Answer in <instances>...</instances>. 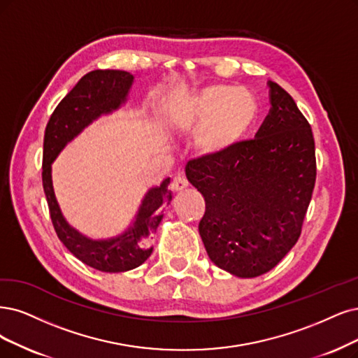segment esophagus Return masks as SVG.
Listing matches in <instances>:
<instances>
[{"mask_svg": "<svg viewBox=\"0 0 358 358\" xmlns=\"http://www.w3.org/2000/svg\"><path fill=\"white\" fill-rule=\"evenodd\" d=\"M187 186H189V181H187V178L184 177L182 174L176 176V177H174V180L171 181V189L174 190V192H178V190L186 189Z\"/></svg>", "mask_w": 358, "mask_h": 358, "instance_id": "1", "label": "esophagus"}]
</instances>
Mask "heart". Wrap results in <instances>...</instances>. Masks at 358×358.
<instances>
[{
    "label": "heart",
    "mask_w": 358,
    "mask_h": 358,
    "mask_svg": "<svg viewBox=\"0 0 358 358\" xmlns=\"http://www.w3.org/2000/svg\"><path fill=\"white\" fill-rule=\"evenodd\" d=\"M259 115L252 92L236 85L215 84L194 92L172 115L180 129H199V144L206 153L220 155L239 143Z\"/></svg>",
    "instance_id": "heart-1"
}]
</instances>
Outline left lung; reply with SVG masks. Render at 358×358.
Here are the masks:
<instances>
[{
	"instance_id": "left-lung-1",
	"label": "left lung",
	"mask_w": 358,
	"mask_h": 358,
	"mask_svg": "<svg viewBox=\"0 0 358 358\" xmlns=\"http://www.w3.org/2000/svg\"><path fill=\"white\" fill-rule=\"evenodd\" d=\"M268 87L271 108L254 140L186 166L205 199L199 233L206 252L237 277L270 271L295 246L317 176L308 121L287 91Z\"/></svg>"
}]
</instances>
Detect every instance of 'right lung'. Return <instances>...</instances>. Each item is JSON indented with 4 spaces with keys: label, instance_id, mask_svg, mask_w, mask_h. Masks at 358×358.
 <instances>
[{
    "label": "right lung",
    "instance_id": "add662e5",
    "mask_svg": "<svg viewBox=\"0 0 358 358\" xmlns=\"http://www.w3.org/2000/svg\"><path fill=\"white\" fill-rule=\"evenodd\" d=\"M125 71H91L79 79L51 113L44 134L43 187L50 217L57 237L71 252L87 266L104 273H121L136 268L148 259L153 246L150 239L164 217V208L172 196L169 178L150 189L140 206L137 218L127 233L110 241H91L69 227L57 205L51 184V162L66 143L79 134L92 119L119 108L132 84Z\"/></svg>",
    "mask_w": 358,
    "mask_h": 358
}]
</instances>
